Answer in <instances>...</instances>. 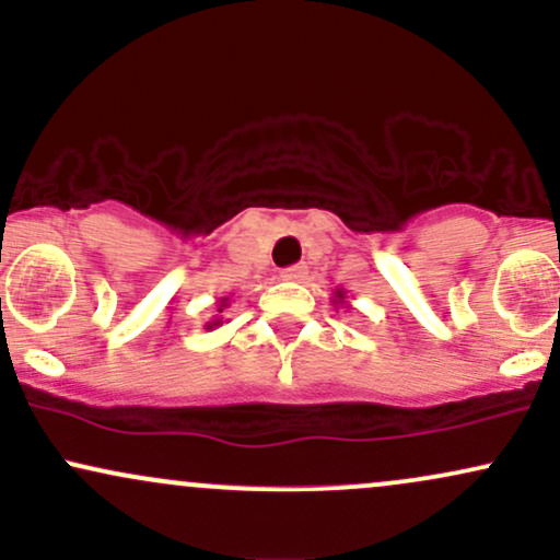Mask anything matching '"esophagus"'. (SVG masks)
<instances>
[{"label": "esophagus", "mask_w": 560, "mask_h": 560, "mask_svg": "<svg viewBox=\"0 0 560 560\" xmlns=\"http://www.w3.org/2000/svg\"><path fill=\"white\" fill-rule=\"evenodd\" d=\"M305 273H307V268L302 266V262H298V266L284 268V271H281V279H284V281H302V279H305Z\"/></svg>", "instance_id": "1"}]
</instances>
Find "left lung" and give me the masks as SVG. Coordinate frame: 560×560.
Returning <instances> with one entry per match:
<instances>
[{
    "mask_svg": "<svg viewBox=\"0 0 560 560\" xmlns=\"http://www.w3.org/2000/svg\"><path fill=\"white\" fill-rule=\"evenodd\" d=\"M337 300L345 302V292H342V289H337Z\"/></svg>",
    "mask_w": 560,
    "mask_h": 560,
    "instance_id": "8db88e82",
    "label": "left lung"
}]
</instances>
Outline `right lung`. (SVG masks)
Here are the masks:
<instances>
[{
	"instance_id": "right-lung-1",
	"label": "right lung",
	"mask_w": 560,
	"mask_h": 560,
	"mask_svg": "<svg viewBox=\"0 0 560 560\" xmlns=\"http://www.w3.org/2000/svg\"><path fill=\"white\" fill-rule=\"evenodd\" d=\"M223 307H229V298H223L221 302H218V313H223ZM221 324V320H213V324H208V329H213V326Z\"/></svg>"
}]
</instances>
